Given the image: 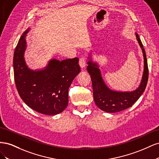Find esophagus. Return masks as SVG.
Segmentation results:
<instances>
[{
  "mask_svg": "<svg viewBox=\"0 0 159 159\" xmlns=\"http://www.w3.org/2000/svg\"><path fill=\"white\" fill-rule=\"evenodd\" d=\"M86 63H87V60H86V57L85 56H82L80 57L79 64L81 68H84L86 66Z\"/></svg>",
  "mask_w": 159,
  "mask_h": 159,
  "instance_id": "34e87169",
  "label": "esophagus"
}]
</instances>
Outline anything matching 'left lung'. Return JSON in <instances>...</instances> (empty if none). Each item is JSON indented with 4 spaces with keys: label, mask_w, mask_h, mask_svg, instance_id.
<instances>
[{
    "label": "left lung",
    "mask_w": 159,
    "mask_h": 159,
    "mask_svg": "<svg viewBox=\"0 0 159 159\" xmlns=\"http://www.w3.org/2000/svg\"><path fill=\"white\" fill-rule=\"evenodd\" d=\"M137 39L142 48L144 56V73L139 87L131 92H118L110 90L104 84L97 64L88 62L87 70L91 75L93 98L97 106L105 112L115 113L126 109L135 103L145 91L148 78L147 56L142 42L136 33Z\"/></svg>",
    "instance_id": "1"
}]
</instances>
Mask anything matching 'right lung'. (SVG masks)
Instances as JSON below:
<instances>
[{
	"label": "right lung",
	"mask_w": 159,
	"mask_h": 159,
	"mask_svg": "<svg viewBox=\"0 0 159 159\" xmlns=\"http://www.w3.org/2000/svg\"><path fill=\"white\" fill-rule=\"evenodd\" d=\"M28 32V29L23 35ZM25 36L20 38L14 54V75L18 94L28 107L38 113L58 114L68 106L69 88L81 71L78 57L52 60L44 70H31L24 58Z\"/></svg>",
	"instance_id": "obj_1"
}]
</instances>
